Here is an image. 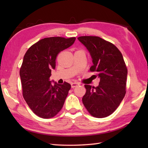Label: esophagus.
<instances>
[{
    "label": "esophagus",
    "mask_w": 148,
    "mask_h": 148,
    "mask_svg": "<svg viewBox=\"0 0 148 148\" xmlns=\"http://www.w3.org/2000/svg\"><path fill=\"white\" fill-rule=\"evenodd\" d=\"M79 83H77V82H74V83H71V87L72 88H74L76 87L77 86L79 85Z\"/></svg>",
    "instance_id": "1"
}]
</instances>
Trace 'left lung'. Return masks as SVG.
<instances>
[{
  "mask_svg": "<svg viewBox=\"0 0 148 148\" xmlns=\"http://www.w3.org/2000/svg\"><path fill=\"white\" fill-rule=\"evenodd\" d=\"M77 39L92 56L93 65L90 71L100 77L98 86L84 85L83 103L93 117H107L118 108L126 93L127 68L123 57L117 47L99 37L81 36Z\"/></svg>",
  "mask_w": 148,
  "mask_h": 148,
  "instance_id": "8db88e82",
  "label": "left lung"
}]
</instances>
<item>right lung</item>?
<instances>
[{"label":"right lung","instance_id":"right-lung-1","mask_svg":"<svg viewBox=\"0 0 148 148\" xmlns=\"http://www.w3.org/2000/svg\"><path fill=\"white\" fill-rule=\"evenodd\" d=\"M75 40L76 37H46L31 46L24 55L20 70L23 97L40 118L54 117L64 104L71 84H51L49 77L58 53L73 45Z\"/></svg>","mask_w":148,"mask_h":148}]
</instances>
